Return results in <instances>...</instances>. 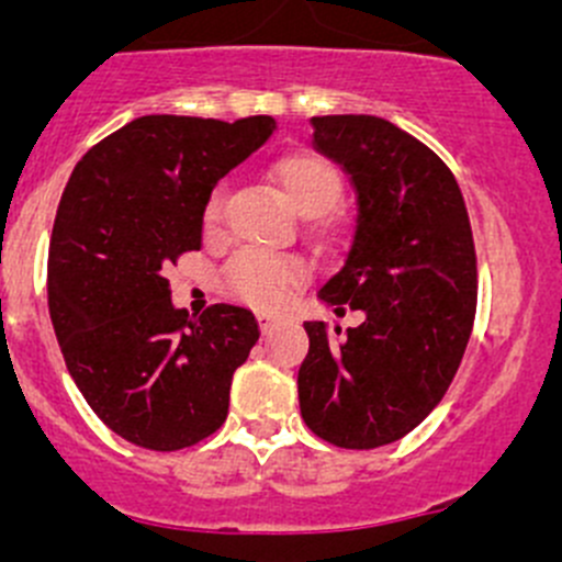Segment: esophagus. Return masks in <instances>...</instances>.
Masks as SVG:
<instances>
[{
  "label": "esophagus",
  "mask_w": 562,
  "mask_h": 562,
  "mask_svg": "<svg viewBox=\"0 0 562 562\" xmlns=\"http://www.w3.org/2000/svg\"><path fill=\"white\" fill-rule=\"evenodd\" d=\"M258 323H260V331H269V328L271 326H274V323H277V315H266V313H260L258 315Z\"/></svg>",
  "instance_id": "obj_1"
}]
</instances>
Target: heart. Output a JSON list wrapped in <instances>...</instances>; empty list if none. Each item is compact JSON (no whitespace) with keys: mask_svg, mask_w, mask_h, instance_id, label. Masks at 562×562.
I'll return each instance as SVG.
<instances>
[{"mask_svg":"<svg viewBox=\"0 0 562 562\" xmlns=\"http://www.w3.org/2000/svg\"><path fill=\"white\" fill-rule=\"evenodd\" d=\"M271 181L280 187L288 206L302 217H321L337 206L342 195V176L328 160L313 151H296L271 168ZM223 190H214L203 209V228L209 236L223 231ZM323 234H339L337 225L321 223ZM304 280V269L291 258L241 249L225 263L223 288L231 296L241 299L255 310H277L288 299V293Z\"/></svg>","mask_w":562,"mask_h":562,"instance_id":"1","label":"heart"}]
</instances>
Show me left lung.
I'll return each instance as SVG.
<instances>
[{
    "label": "left lung",
    "mask_w": 562,
    "mask_h": 562,
    "mask_svg": "<svg viewBox=\"0 0 562 562\" xmlns=\"http://www.w3.org/2000/svg\"><path fill=\"white\" fill-rule=\"evenodd\" d=\"M313 146L350 176L353 245L317 296L364 323L307 321L299 407L339 449H378L416 429L443 400L473 331L479 271L454 173L429 146L364 113L313 116Z\"/></svg>",
    "instance_id": "1"
}]
</instances>
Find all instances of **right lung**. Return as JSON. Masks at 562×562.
Here are the masks:
<instances>
[{
	"mask_svg": "<svg viewBox=\"0 0 562 562\" xmlns=\"http://www.w3.org/2000/svg\"><path fill=\"white\" fill-rule=\"evenodd\" d=\"M271 133V116H140L94 144L61 192L48 249L50 323L83 400L140 449H187L228 416L231 381L258 342V321L234 304L192 321L171 304L166 271L201 249L214 184Z\"/></svg>",
	"mask_w": 562,
	"mask_h": 562,
	"instance_id": "add662e5",
	"label": "right lung"
}]
</instances>
